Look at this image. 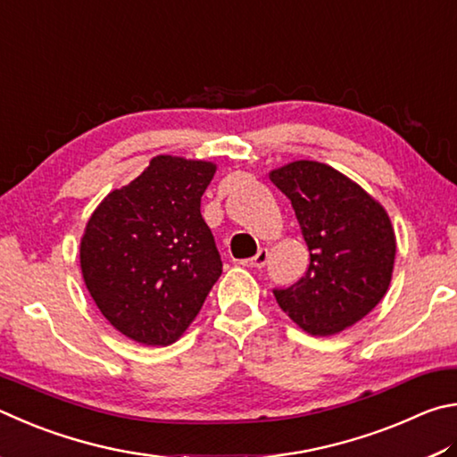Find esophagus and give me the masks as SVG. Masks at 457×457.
<instances>
[{
	"instance_id": "esophagus-1",
	"label": "esophagus",
	"mask_w": 457,
	"mask_h": 457,
	"mask_svg": "<svg viewBox=\"0 0 457 457\" xmlns=\"http://www.w3.org/2000/svg\"><path fill=\"white\" fill-rule=\"evenodd\" d=\"M267 259H269V251H267V249H261L257 254H254L253 259L241 261V265L251 267V269H262V267L267 265Z\"/></svg>"
}]
</instances>
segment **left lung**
I'll use <instances>...</instances> for the list:
<instances>
[{
  "label": "left lung",
  "mask_w": 457,
  "mask_h": 457,
  "mask_svg": "<svg viewBox=\"0 0 457 457\" xmlns=\"http://www.w3.org/2000/svg\"><path fill=\"white\" fill-rule=\"evenodd\" d=\"M291 200L309 269L275 299L303 331L329 337L371 313L391 283L395 233L378 200L357 182L315 160H297L269 174Z\"/></svg>",
  "instance_id": "8db88e82"
}]
</instances>
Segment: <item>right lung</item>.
Listing matches in <instances>:
<instances>
[{
  "mask_svg": "<svg viewBox=\"0 0 457 457\" xmlns=\"http://www.w3.org/2000/svg\"><path fill=\"white\" fill-rule=\"evenodd\" d=\"M216 164L160 154L92 212L79 267L110 325L142 345H170L222 273L200 196Z\"/></svg>",
  "mask_w": 457,
  "mask_h": 457,
  "instance_id": "right-lung-1",
  "label": "right lung"
}]
</instances>
